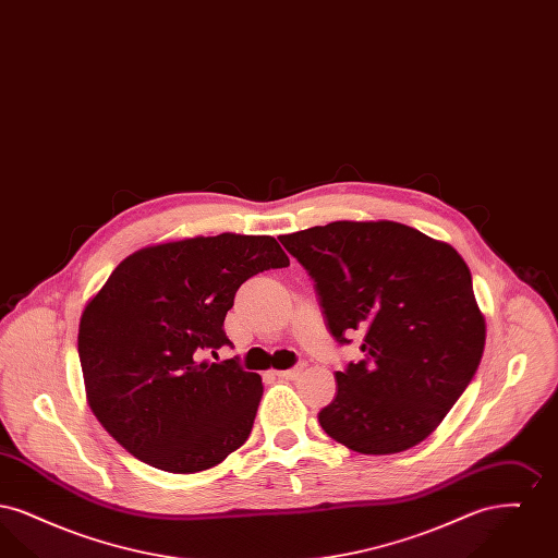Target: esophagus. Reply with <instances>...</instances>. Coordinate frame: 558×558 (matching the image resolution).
Wrapping results in <instances>:
<instances>
[{
    "mask_svg": "<svg viewBox=\"0 0 558 558\" xmlns=\"http://www.w3.org/2000/svg\"><path fill=\"white\" fill-rule=\"evenodd\" d=\"M301 372H303V366L299 364V366L289 368V371L276 372V376H278V378H284V380H294V378H299V376H301Z\"/></svg>",
    "mask_w": 558,
    "mask_h": 558,
    "instance_id": "34e87169",
    "label": "esophagus"
}]
</instances>
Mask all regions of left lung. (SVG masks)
Segmentation results:
<instances>
[{"label":"left lung","instance_id":"obj_1","mask_svg":"<svg viewBox=\"0 0 558 558\" xmlns=\"http://www.w3.org/2000/svg\"><path fill=\"white\" fill-rule=\"evenodd\" d=\"M280 242L316 282L337 343L362 337L364 360L335 374L322 428L360 453L418 446L464 393L485 347L464 259L396 221H332Z\"/></svg>","mask_w":558,"mask_h":558}]
</instances>
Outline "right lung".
<instances>
[{
	"label": "right lung",
	"instance_id": "add662e5",
	"mask_svg": "<svg viewBox=\"0 0 558 558\" xmlns=\"http://www.w3.org/2000/svg\"><path fill=\"white\" fill-rule=\"evenodd\" d=\"M291 264L271 236H198L123 259L83 310L80 360L100 425L137 460L167 473L207 471L248 439L262 376L239 357L226 314L242 282Z\"/></svg>",
	"mask_w": 558,
	"mask_h": 558
}]
</instances>
